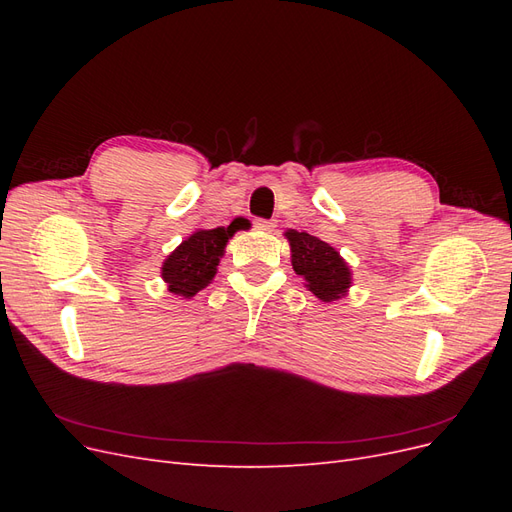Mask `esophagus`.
Wrapping results in <instances>:
<instances>
[{
	"label": "esophagus",
	"instance_id": "obj_1",
	"mask_svg": "<svg viewBox=\"0 0 512 512\" xmlns=\"http://www.w3.org/2000/svg\"><path fill=\"white\" fill-rule=\"evenodd\" d=\"M254 226H256L258 230H265V232H271V230H275L277 222H275V220H256V222H254Z\"/></svg>",
	"mask_w": 512,
	"mask_h": 512
}]
</instances>
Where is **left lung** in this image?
<instances>
[{"label":"left lung","mask_w":512,"mask_h":512,"mask_svg":"<svg viewBox=\"0 0 512 512\" xmlns=\"http://www.w3.org/2000/svg\"><path fill=\"white\" fill-rule=\"evenodd\" d=\"M290 245V262L305 288L324 303L344 299L352 286V269L335 247L307 232L288 228L284 232Z\"/></svg>","instance_id":"obj_1"}]
</instances>
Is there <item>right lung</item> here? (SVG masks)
<instances>
[{"mask_svg": "<svg viewBox=\"0 0 512 512\" xmlns=\"http://www.w3.org/2000/svg\"><path fill=\"white\" fill-rule=\"evenodd\" d=\"M235 230L228 228H198L183 239L162 262V280L168 292L183 299H192L196 292L207 288L226 252L228 239Z\"/></svg>", "mask_w": 512, "mask_h": 512, "instance_id": "1", "label": "right lung"}]
</instances>
